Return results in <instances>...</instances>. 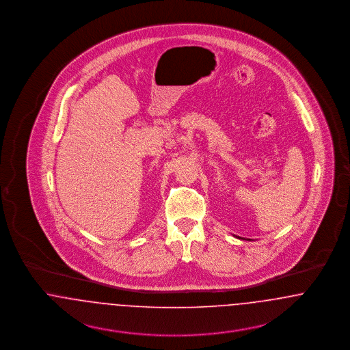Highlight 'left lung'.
<instances>
[{"instance_id": "8db88e82", "label": "left lung", "mask_w": 350, "mask_h": 350, "mask_svg": "<svg viewBox=\"0 0 350 350\" xmlns=\"http://www.w3.org/2000/svg\"><path fill=\"white\" fill-rule=\"evenodd\" d=\"M239 239H241V237H239Z\"/></svg>"}]
</instances>
